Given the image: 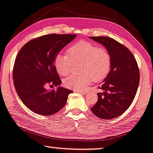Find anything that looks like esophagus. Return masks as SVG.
<instances>
[{
    "label": "esophagus",
    "instance_id": "obj_1",
    "mask_svg": "<svg viewBox=\"0 0 153 153\" xmlns=\"http://www.w3.org/2000/svg\"><path fill=\"white\" fill-rule=\"evenodd\" d=\"M78 91L79 93L82 94H84V95H86L87 94V93H88V91L87 90H80V89H79V90H78Z\"/></svg>",
    "mask_w": 153,
    "mask_h": 153
}]
</instances>
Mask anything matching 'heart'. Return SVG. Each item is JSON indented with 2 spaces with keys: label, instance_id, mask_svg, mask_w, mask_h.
<instances>
[{
  "label": "heart",
  "instance_id": "obj_1",
  "mask_svg": "<svg viewBox=\"0 0 153 153\" xmlns=\"http://www.w3.org/2000/svg\"><path fill=\"white\" fill-rule=\"evenodd\" d=\"M68 55L59 53L54 59L56 71L61 75L71 72L73 64H81L80 74H71L64 80V85L71 89H83L92 82L105 79L111 68V56L103 47H97L90 42L79 41L68 49Z\"/></svg>",
  "mask_w": 153,
  "mask_h": 153
}]
</instances>
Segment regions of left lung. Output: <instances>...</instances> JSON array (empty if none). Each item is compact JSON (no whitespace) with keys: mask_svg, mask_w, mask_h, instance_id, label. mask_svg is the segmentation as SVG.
<instances>
[{"mask_svg":"<svg viewBox=\"0 0 153 153\" xmlns=\"http://www.w3.org/2000/svg\"><path fill=\"white\" fill-rule=\"evenodd\" d=\"M103 45L111 56V71L99 85L98 101L91 111L101 119H113L125 113L133 102L140 80L136 59L117 40L105 36L89 37Z\"/></svg>","mask_w":153,"mask_h":153,"instance_id":"left-lung-1","label":"left lung"}]
</instances>
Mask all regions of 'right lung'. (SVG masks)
Returning <instances> with one entry per match:
<instances>
[{
    "label": "right lung",
    "mask_w": 153,
    "mask_h": 153,
    "mask_svg": "<svg viewBox=\"0 0 153 153\" xmlns=\"http://www.w3.org/2000/svg\"><path fill=\"white\" fill-rule=\"evenodd\" d=\"M75 34H49L28 41L22 47L13 67L14 85L19 99L34 113L52 115L66 105L73 91L60 86L54 57L76 37ZM55 86L48 91L47 86Z\"/></svg>",
    "instance_id": "obj_1"
}]
</instances>
